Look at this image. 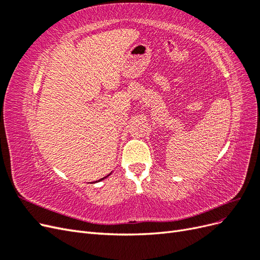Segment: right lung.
I'll return each instance as SVG.
<instances>
[{
  "label": "right lung",
  "mask_w": 260,
  "mask_h": 260,
  "mask_svg": "<svg viewBox=\"0 0 260 260\" xmlns=\"http://www.w3.org/2000/svg\"><path fill=\"white\" fill-rule=\"evenodd\" d=\"M109 175H111V174H109ZM109 175H107V176H106V177H104V178H102V179H100L99 181H95V182H100V181H102V180H104V179H105V178H107V177H108Z\"/></svg>",
  "instance_id": "add662e5"
}]
</instances>
